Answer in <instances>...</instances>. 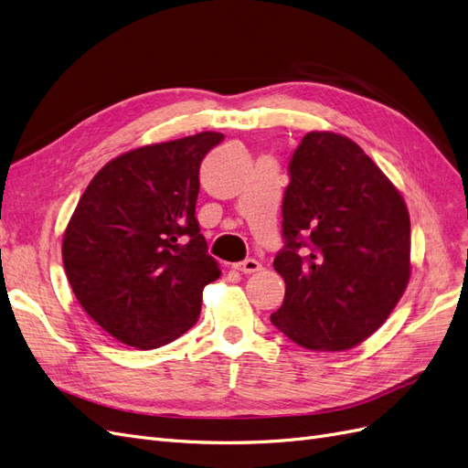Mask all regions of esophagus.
<instances>
[{"mask_svg":"<svg viewBox=\"0 0 468 468\" xmlns=\"http://www.w3.org/2000/svg\"><path fill=\"white\" fill-rule=\"evenodd\" d=\"M234 269H238L239 273H246V275H251V273H258L261 269V263L258 260H246L242 263H236Z\"/></svg>","mask_w":468,"mask_h":468,"instance_id":"esophagus-1","label":"esophagus"}]
</instances>
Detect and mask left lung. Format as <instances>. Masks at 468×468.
<instances>
[{
    "instance_id": "1",
    "label": "left lung",
    "mask_w": 468,
    "mask_h": 468,
    "mask_svg": "<svg viewBox=\"0 0 468 468\" xmlns=\"http://www.w3.org/2000/svg\"><path fill=\"white\" fill-rule=\"evenodd\" d=\"M285 301L271 324L310 351H346L387 322L408 287L410 215L400 191L359 144L308 133L289 164Z\"/></svg>"
}]
</instances>
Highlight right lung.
<instances>
[{
  "mask_svg": "<svg viewBox=\"0 0 468 468\" xmlns=\"http://www.w3.org/2000/svg\"><path fill=\"white\" fill-rule=\"evenodd\" d=\"M224 134L197 133L107 162L69 218L62 261L95 324L136 349L193 328L203 289L220 277L195 218L199 167Z\"/></svg>",
  "mask_w": 468,
  "mask_h": 468,
  "instance_id": "1",
  "label": "right lung"
}]
</instances>
